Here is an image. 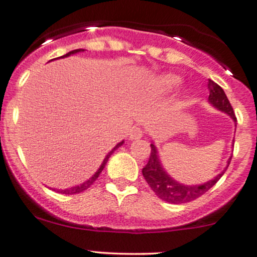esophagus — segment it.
<instances>
[{
    "label": "esophagus",
    "mask_w": 257,
    "mask_h": 257,
    "mask_svg": "<svg viewBox=\"0 0 257 257\" xmlns=\"http://www.w3.org/2000/svg\"><path fill=\"white\" fill-rule=\"evenodd\" d=\"M142 137H143V129L138 125L132 126V129L129 131V138H131V139H139V138Z\"/></svg>",
    "instance_id": "34e87169"
}]
</instances>
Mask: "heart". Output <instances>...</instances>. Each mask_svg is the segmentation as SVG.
I'll list each match as a JSON object with an SVG mask.
<instances>
[{"mask_svg": "<svg viewBox=\"0 0 257 257\" xmlns=\"http://www.w3.org/2000/svg\"><path fill=\"white\" fill-rule=\"evenodd\" d=\"M180 77L175 76V75H164V76H161L160 79L156 81V87H158L159 92L166 93L174 90L180 83Z\"/></svg>", "mask_w": 257, "mask_h": 257, "instance_id": "1", "label": "heart"}]
</instances>
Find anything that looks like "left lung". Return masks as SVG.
<instances>
[{"label":"left lung","mask_w":257,"mask_h":257,"mask_svg":"<svg viewBox=\"0 0 257 257\" xmlns=\"http://www.w3.org/2000/svg\"><path fill=\"white\" fill-rule=\"evenodd\" d=\"M208 88H209V97H208V99H209L210 103H212L215 108H218V109L225 112L226 114H229L233 118L234 121H236L235 113H234L233 107H231L230 102H229L228 97H226L223 88L212 80L208 81ZM150 147L151 153L149 156V160H148V164L143 167V176L147 180L148 185L150 186V188L155 192L156 196H158L159 198L163 199V201L169 202V203L180 204L194 201L196 198L201 197L202 194L206 193L207 191H209L210 188L219 181V178L223 176L224 172H225L226 170H224V171L218 175L217 177L208 181L204 185H181V183L172 180V178L164 171V169L161 167L160 161H159L158 151H156L155 145L150 144ZM230 160L231 158L229 159L228 166L229 164H230Z\"/></svg>","instance_id":"obj_1"}]
</instances>
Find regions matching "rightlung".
Returning a JSON list of instances; mask_svg holds the SVG:
<instances>
[{"instance_id": "add662e5", "label": "right lung", "mask_w": 257, "mask_h": 257, "mask_svg": "<svg viewBox=\"0 0 257 257\" xmlns=\"http://www.w3.org/2000/svg\"><path fill=\"white\" fill-rule=\"evenodd\" d=\"M81 50H82V49H76V50H72V51H70V53H67L66 55H64V56H60V58H65V56H69V55H71V54H76V53H79V51H81ZM121 144H123V142L119 143V144H117V145H115V147L113 148V149H112V151H109V153H108V155L106 156V158H104L103 163H102L101 166H99V169L97 170V172H96V174H94L93 176L90 178V180H88V181H86V182H83L82 185H80V186H75V187H72V188H69V190H58V191H56V190H54V191H56V192L64 193V194H75V193H80V192H83V191H85V190H87V188L90 187L91 185H93V182H94V181H96L97 178H98L99 174H101V172H102V170L104 169V166H106V164H107V161H108V159L110 158V155H112V154H113V151H114L115 149H117V148H119Z\"/></svg>"}]
</instances>
